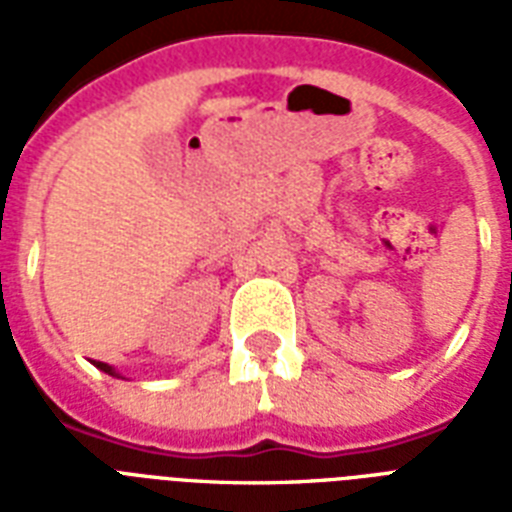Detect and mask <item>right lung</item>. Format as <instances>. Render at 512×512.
<instances>
[{"label": "right lung", "mask_w": 512, "mask_h": 512, "mask_svg": "<svg viewBox=\"0 0 512 512\" xmlns=\"http://www.w3.org/2000/svg\"><path fill=\"white\" fill-rule=\"evenodd\" d=\"M95 366H98L100 372H106V374H111V377H122V374L116 372L114 366H108V364H103V361H95Z\"/></svg>", "instance_id": "obj_1"}]
</instances>
